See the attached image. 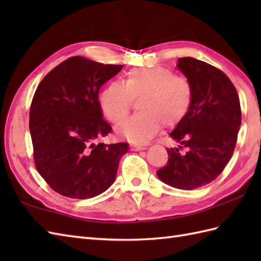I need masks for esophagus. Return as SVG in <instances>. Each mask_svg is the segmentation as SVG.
Masks as SVG:
<instances>
[{"label": "esophagus", "instance_id": "1", "mask_svg": "<svg viewBox=\"0 0 261 261\" xmlns=\"http://www.w3.org/2000/svg\"><path fill=\"white\" fill-rule=\"evenodd\" d=\"M132 150H136V151H140V150H145L148 147L147 146H143V145H132Z\"/></svg>", "mask_w": 261, "mask_h": 261}]
</instances>
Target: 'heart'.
<instances>
[{
    "label": "heart",
    "mask_w": 261,
    "mask_h": 261,
    "mask_svg": "<svg viewBox=\"0 0 261 261\" xmlns=\"http://www.w3.org/2000/svg\"><path fill=\"white\" fill-rule=\"evenodd\" d=\"M139 113L116 127L118 134L134 143H145L157 135L165 123L174 126L190 111L193 88L184 77L164 67L137 68L126 74L123 84L112 82L99 94L102 112L113 123L129 114L132 99L139 98Z\"/></svg>",
    "instance_id": "1"
}]
</instances>
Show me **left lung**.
<instances>
[{
  "label": "left lung",
  "mask_w": 261,
  "mask_h": 261,
  "mask_svg": "<svg viewBox=\"0 0 261 261\" xmlns=\"http://www.w3.org/2000/svg\"><path fill=\"white\" fill-rule=\"evenodd\" d=\"M177 68L191 83L192 104L169 134L179 146L167 149L168 162L157 176L171 187L191 191L214 180L231 159L241 124L240 99L228 76L212 65L184 57ZM181 145L186 154L179 151Z\"/></svg>",
  "instance_id": "1"
}]
</instances>
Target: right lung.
I'll list each match as a JSON object with an SVG mask.
<instances>
[{"label": "right lung", "mask_w": 261, "mask_h": 261, "mask_svg": "<svg viewBox=\"0 0 261 261\" xmlns=\"http://www.w3.org/2000/svg\"><path fill=\"white\" fill-rule=\"evenodd\" d=\"M70 57L46 75L33 96L29 127L39 174L60 195L92 198L113 184L126 142L107 143L98 92L122 69Z\"/></svg>", "instance_id": "obj_1"}]
</instances>
